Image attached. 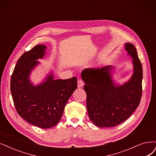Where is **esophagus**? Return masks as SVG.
<instances>
[{"mask_svg": "<svg viewBox=\"0 0 156 156\" xmlns=\"http://www.w3.org/2000/svg\"><path fill=\"white\" fill-rule=\"evenodd\" d=\"M83 85V80H81V79H79V80H78V88L82 87Z\"/></svg>", "mask_w": 156, "mask_h": 156, "instance_id": "34e87169", "label": "esophagus"}]
</instances>
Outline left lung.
<instances>
[{
    "label": "left lung",
    "instance_id": "left-lung-1",
    "mask_svg": "<svg viewBox=\"0 0 156 156\" xmlns=\"http://www.w3.org/2000/svg\"><path fill=\"white\" fill-rule=\"evenodd\" d=\"M125 49L132 58L133 74L122 85L115 83L114 67L85 69L81 76L87 94V108L91 122L99 127H112L127 119L139 106L142 94L143 68L133 44Z\"/></svg>",
    "mask_w": 156,
    "mask_h": 156
}]
</instances>
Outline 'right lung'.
Returning <instances> with one entry per match:
<instances>
[{
    "label": "right lung",
    "instance_id": "obj_1",
    "mask_svg": "<svg viewBox=\"0 0 156 156\" xmlns=\"http://www.w3.org/2000/svg\"><path fill=\"white\" fill-rule=\"evenodd\" d=\"M47 48L38 45L17 61L11 78V93L16 110L23 119L34 126L49 129L60 120L69 98L77 88V78L54 79L53 72L34 85L30 76L40 64Z\"/></svg>",
    "mask_w": 156,
    "mask_h": 156
}]
</instances>
